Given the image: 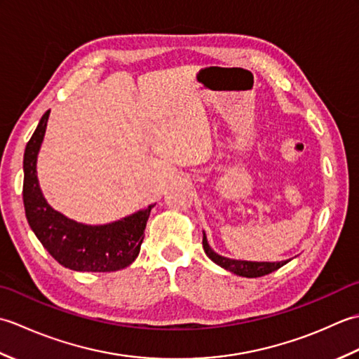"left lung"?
<instances>
[{
  "instance_id": "obj_1",
  "label": "left lung",
  "mask_w": 359,
  "mask_h": 359,
  "mask_svg": "<svg viewBox=\"0 0 359 359\" xmlns=\"http://www.w3.org/2000/svg\"><path fill=\"white\" fill-rule=\"evenodd\" d=\"M203 250L207 256L211 259L212 262L217 264L222 269L231 271L238 276L243 278H259V276H265L271 271H276L280 269L282 265H285L288 261H282V262H253V261H238V259H230L225 256L217 255L215 250L210 247V243L207 241V234L203 231Z\"/></svg>"
}]
</instances>
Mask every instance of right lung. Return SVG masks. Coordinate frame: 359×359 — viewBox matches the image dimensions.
Masks as SVG:
<instances>
[{"instance_id":"right-lung-1","label":"right lung","mask_w":359,"mask_h":359,"mask_svg":"<svg viewBox=\"0 0 359 359\" xmlns=\"http://www.w3.org/2000/svg\"><path fill=\"white\" fill-rule=\"evenodd\" d=\"M49 112L41 117L27 142L22 160V202L29 226L49 255L66 269L103 273L125 269L140 253L143 231L154 205L104 225L81 224L53 210L44 199L36 177V157L44 139Z\"/></svg>"}]
</instances>
